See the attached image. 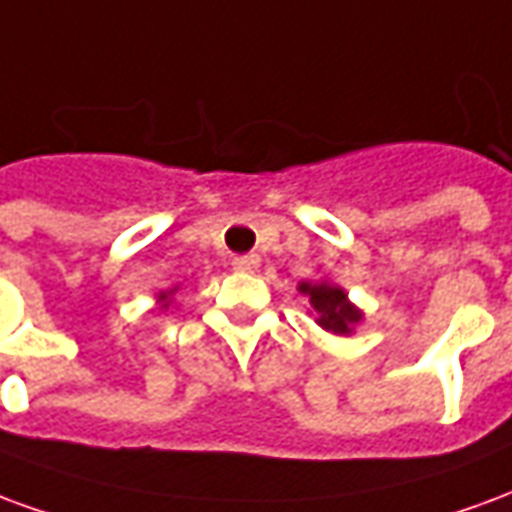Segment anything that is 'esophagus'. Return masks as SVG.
<instances>
[{
	"label": "esophagus",
	"mask_w": 512,
	"mask_h": 512,
	"mask_svg": "<svg viewBox=\"0 0 512 512\" xmlns=\"http://www.w3.org/2000/svg\"><path fill=\"white\" fill-rule=\"evenodd\" d=\"M257 266H260V257H257V255L233 257V268H235V271H255Z\"/></svg>",
	"instance_id": "1"
}]
</instances>
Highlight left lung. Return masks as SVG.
I'll return each instance as SVG.
<instances>
[{
  "instance_id": "1",
  "label": "left lung",
  "mask_w": 512,
  "mask_h": 512,
  "mask_svg": "<svg viewBox=\"0 0 512 512\" xmlns=\"http://www.w3.org/2000/svg\"><path fill=\"white\" fill-rule=\"evenodd\" d=\"M301 293H310V301L315 312L321 315L318 323H321L323 329H329L334 334H348L351 332V326H354L362 315L359 310H354L348 301H345V293L340 288H334V285H310V282H304L301 285Z\"/></svg>"
}]
</instances>
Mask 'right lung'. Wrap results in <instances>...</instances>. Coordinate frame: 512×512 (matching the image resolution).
<instances>
[{"mask_svg":"<svg viewBox=\"0 0 512 512\" xmlns=\"http://www.w3.org/2000/svg\"><path fill=\"white\" fill-rule=\"evenodd\" d=\"M161 299H167V296H161Z\"/></svg>","mask_w":512,"mask_h":512,"instance_id":"add662e5","label":"right lung"}]
</instances>
